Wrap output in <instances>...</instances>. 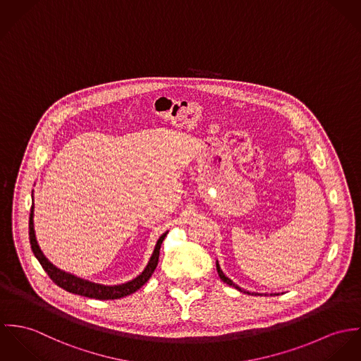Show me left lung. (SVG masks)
<instances>
[{
	"label": "left lung",
	"instance_id": "1",
	"mask_svg": "<svg viewBox=\"0 0 361 361\" xmlns=\"http://www.w3.org/2000/svg\"><path fill=\"white\" fill-rule=\"evenodd\" d=\"M216 269H217V273H219V277H220V279H221V280L224 281V282H226V283H228V285H230V286H234V288H235V289H238V290H240V292H243V293H249V295H259V293H253V292H252V293H250V292H246V290H243V289H240V286H238V285H237V283H234V282H233V281L230 280V279H228V277H227V276H226V274H224V273H223V271H221V269H220V264H219V262H216Z\"/></svg>",
	"mask_w": 361,
	"mask_h": 361
}]
</instances>
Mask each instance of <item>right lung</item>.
Wrapping results in <instances>:
<instances>
[{
  "label": "right lung",
  "instance_id": "obj_1",
  "mask_svg": "<svg viewBox=\"0 0 361 361\" xmlns=\"http://www.w3.org/2000/svg\"><path fill=\"white\" fill-rule=\"evenodd\" d=\"M33 217H35V204H32V212H30V219H29V238H30V245H32V250H33L35 256L40 262L42 269L49 276V279L54 281L58 286L63 288L65 290H68L71 293H76V295L91 298V299H99V300L121 299V298H124L127 295H131L135 290H138L147 281L149 280L151 276L154 274L157 266H158V262H159V250H161V242L169 233V231H166L164 234H161L159 237L147 267L144 269V271L140 276H137L134 280L124 282L121 285H101V283H95V282H91V281L82 280L80 277L65 273V271L59 270L58 267H55L41 252L39 242L36 238Z\"/></svg>",
  "mask_w": 361,
  "mask_h": 361
}]
</instances>
